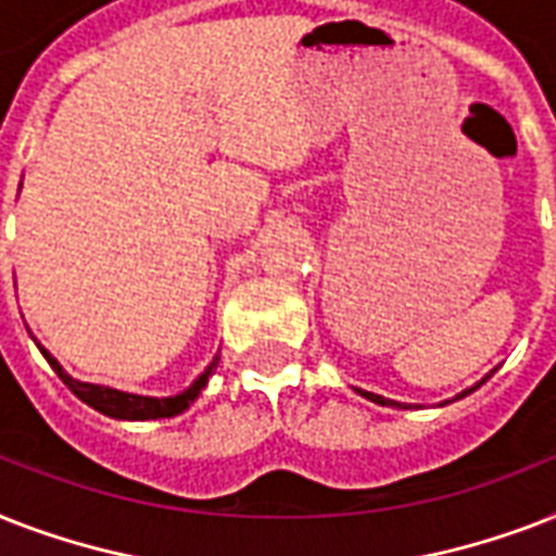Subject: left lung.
I'll use <instances>...</instances> for the list:
<instances>
[{"mask_svg":"<svg viewBox=\"0 0 556 556\" xmlns=\"http://www.w3.org/2000/svg\"><path fill=\"white\" fill-rule=\"evenodd\" d=\"M473 389H476V387H473ZM473 389H467V392H473ZM467 392H465V395H467ZM364 395L369 397V401H375V404H380V406H387V404H392V406H395V401H387V397L375 395V392H364ZM397 406H401V404H397Z\"/></svg>","mask_w":556,"mask_h":556,"instance_id":"obj_1","label":"left lung"}]
</instances>
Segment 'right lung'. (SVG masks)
Listing matches in <instances>:
<instances>
[{
	"instance_id": "right-lung-1",
	"label": "right lung",
	"mask_w": 556,
	"mask_h": 556,
	"mask_svg": "<svg viewBox=\"0 0 556 556\" xmlns=\"http://www.w3.org/2000/svg\"><path fill=\"white\" fill-rule=\"evenodd\" d=\"M39 346V343H37ZM39 352L46 355V361L51 364V369L60 375L65 387L72 389L74 395L80 397L83 404H89L91 409H98V413L109 415V418H124V421H147V418H173V415L185 413L187 406L199 397V392L204 389L207 378L216 371L218 357H213V364L204 369V375L192 380L190 387L181 392V395L173 397H147V395H129V392H121V389H109V387H98V383H83V380H74L72 375H65L63 366L56 364L54 357L48 355L46 349L39 346Z\"/></svg>"
}]
</instances>
